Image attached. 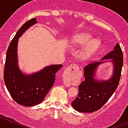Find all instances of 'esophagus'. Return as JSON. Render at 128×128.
<instances>
[{"label": "esophagus", "instance_id": "1", "mask_svg": "<svg viewBox=\"0 0 128 128\" xmlns=\"http://www.w3.org/2000/svg\"><path fill=\"white\" fill-rule=\"evenodd\" d=\"M78 66H77V65H74V64H72V65H70L68 67H67V68H66V72H65L64 73V77H65V78H67V76H68V74L69 73L70 70H71L72 69H76V68H78ZM65 85L67 86H70V83L68 82H67V81H65Z\"/></svg>", "mask_w": 128, "mask_h": 128}]
</instances>
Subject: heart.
Returning <instances> with one entry per match:
<instances>
[{
	"mask_svg": "<svg viewBox=\"0 0 128 128\" xmlns=\"http://www.w3.org/2000/svg\"><path fill=\"white\" fill-rule=\"evenodd\" d=\"M91 40V36L86 34H81L76 37L75 44L76 46H82ZM100 46V42L98 40H91L79 53L78 58L81 61H86L90 58L98 50Z\"/></svg>",
	"mask_w": 128,
	"mask_h": 128,
	"instance_id": "b5f03b06",
	"label": "heart"
}]
</instances>
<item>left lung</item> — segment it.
<instances>
[{
	"mask_svg": "<svg viewBox=\"0 0 128 128\" xmlns=\"http://www.w3.org/2000/svg\"><path fill=\"white\" fill-rule=\"evenodd\" d=\"M109 58L111 60H106ZM105 62L113 63L112 76L106 81L97 80L95 79L96 68ZM123 54L118 44H116L112 51L102 58L101 62L87 65L83 69L84 80L78 86L79 93L75 100L72 101V107L81 113H92L100 109L117 89L121 76Z\"/></svg>",
	"mask_w": 128,
	"mask_h": 128,
	"instance_id": "obj_1",
	"label": "left lung"
}]
</instances>
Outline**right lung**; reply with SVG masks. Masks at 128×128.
<instances>
[{
	"label": "right lung",
	"mask_w": 128,
	"mask_h": 128,
	"mask_svg": "<svg viewBox=\"0 0 128 128\" xmlns=\"http://www.w3.org/2000/svg\"><path fill=\"white\" fill-rule=\"evenodd\" d=\"M37 22L36 19L32 18L20 28L10 43L6 57L4 71L5 84L14 101L24 106H35L42 102L54 84L56 73L63 66L49 65L30 74H24L20 69L17 54L18 38Z\"/></svg>",
	"instance_id": "add662e5"
}]
</instances>
